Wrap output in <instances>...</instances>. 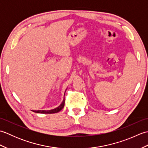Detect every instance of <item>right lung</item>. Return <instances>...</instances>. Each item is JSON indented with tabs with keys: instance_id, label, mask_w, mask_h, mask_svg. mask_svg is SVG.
Wrapping results in <instances>:
<instances>
[{
	"instance_id": "add662e5",
	"label": "right lung",
	"mask_w": 148,
	"mask_h": 148,
	"mask_svg": "<svg viewBox=\"0 0 148 148\" xmlns=\"http://www.w3.org/2000/svg\"><path fill=\"white\" fill-rule=\"evenodd\" d=\"M65 105V98L63 100L62 103H61L60 105L58 108H56L54 109H52V110H49V111H33L34 112H37V113H42V114H53V113H56L59 112L60 111H61V110L64 108Z\"/></svg>"
}]
</instances>
